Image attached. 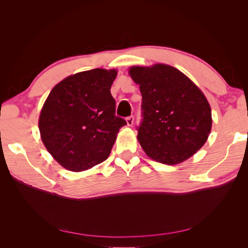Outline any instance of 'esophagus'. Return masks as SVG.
I'll return each instance as SVG.
<instances>
[{"mask_svg":"<svg viewBox=\"0 0 248 248\" xmlns=\"http://www.w3.org/2000/svg\"><path fill=\"white\" fill-rule=\"evenodd\" d=\"M133 122H134L133 116H130V117H128V118L126 119V123H127V125H128V126H132Z\"/></svg>","mask_w":248,"mask_h":248,"instance_id":"obj_1","label":"esophagus"}]
</instances>
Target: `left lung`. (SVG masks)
<instances>
[{"label": "left lung", "instance_id": "left-lung-1", "mask_svg": "<svg viewBox=\"0 0 248 248\" xmlns=\"http://www.w3.org/2000/svg\"><path fill=\"white\" fill-rule=\"evenodd\" d=\"M128 73L140 86L142 122L138 140L150 158L179 164L205 145L212 128L210 104L183 72L167 64L131 66Z\"/></svg>", "mask_w": 248, "mask_h": 248}]
</instances>
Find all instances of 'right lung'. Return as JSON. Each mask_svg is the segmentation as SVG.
I'll return each mask as SVG.
<instances>
[{
	"instance_id": "obj_1",
	"label": "right lung",
	"mask_w": 248,
	"mask_h": 248,
	"mask_svg": "<svg viewBox=\"0 0 248 248\" xmlns=\"http://www.w3.org/2000/svg\"><path fill=\"white\" fill-rule=\"evenodd\" d=\"M117 69L78 72L57 84L39 116L43 145L60 166L71 171L91 169L108 159L117 134L126 125L115 116L110 88Z\"/></svg>"
}]
</instances>
